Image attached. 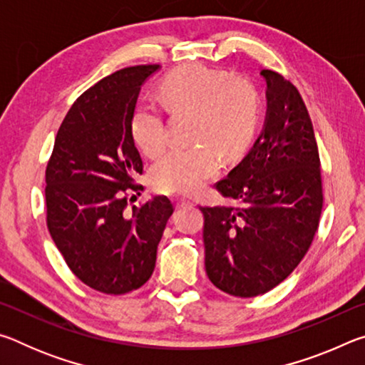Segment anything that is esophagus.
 <instances>
[{"instance_id":"obj_1","label":"esophagus","mask_w":365,"mask_h":365,"mask_svg":"<svg viewBox=\"0 0 365 365\" xmlns=\"http://www.w3.org/2000/svg\"><path fill=\"white\" fill-rule=\"evenodd\" d=\"M191 201L190 197H177V202H175V206L180 209V207H183V206H188V205H191Z\"/></svg>"}]
</instances>
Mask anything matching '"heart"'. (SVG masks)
Instances as JSON below:
<instances>
[{
  "label": "heart",
  "mask_w": 365,
  "mask_h": 365,
  "mask_svg": "<svg viewBox=\"0 0 365 365\" xmlns=\"http://www.w3.org/2000/svg\"><path fill=\"white\" fill-rule=\"evenodd\" d=\"M160 100L169 109L196 113L195 140L205 143L169 151L154 165L153 182L168 193H196L220 169L217 153L208 145L224 156H233L250 140L257 119L256 91L246 80H227L224 72L190 64L165 77ZM132 135L146 156L163 153L168 138L160 110L153 104L135 109Z\"/></svg>",
  "instance_id": "b5f03b06"
}]
</instances>
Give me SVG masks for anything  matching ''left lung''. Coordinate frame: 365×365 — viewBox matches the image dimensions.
Returning <instances> with one entry per match:
<instances>
[{"label":"left lung","instance_id":"left-lung-1","mask_svg":"<svg viewBox=\"0 0 365 365\" xmlns=\"http://www.w3.org/2000/svg\"><path fill=\"white\" fill-rule=\"evenodd\" d=\"M265 82L262 130L246 156L220 180L240 207H200L205 214L206 274L240 298L270 292L296 269L322 212V177L311 117L299 91L274 71Z\"/></svg>","mask_w":365,"mask_h":365}]
</instances>
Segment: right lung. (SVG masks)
I'll return each mask as SVG.
<instances>
[{"instance_id": "right-lung-1", "label": "right lung", "mask_w": 365, "mask_h": 365, "mask_svg": "<svg viewBox=\"0 0 365 365\" xmlns=\"http://www.w3.org/2000/svg\"><path fill=\"white\" fill-rule=\"evenodd\" d=\"M159 66L120 69L91 86L61 123L46 168V220L64 261L85 285L123 294L145 285L174 206L154 196L127 209L143 172L132 117Z\"/></svg>"}]
</instances>
